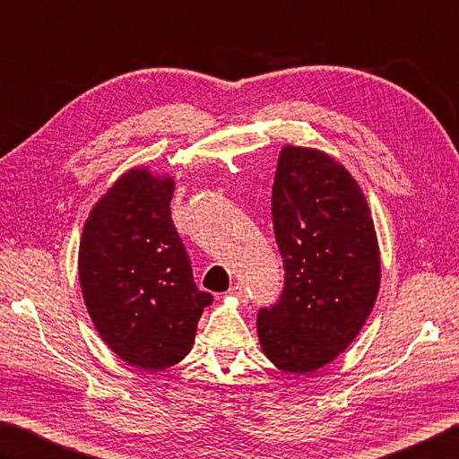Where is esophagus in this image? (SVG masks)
I'll use <instances>...</instances> for the list:
<instances>
[{
    "label": "esophagus",
    "mask_w": 459,
    "mask_h": 459,
    "mask_svg": "<svg viewBox=\"0 0 459 459\" xmlns=\"http://www.w3.org/2000/svg\"><path fill=\"white\" fill-rule=\"evenodd\" d=\"M230 296H233V298H238L239 301H244V304H246V301H247V290H246V285H241V283H236V285H231V288H230Z\"/></svg>",
    "instance_id": "obj_1"
}]
</instances>
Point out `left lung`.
Instances as JSON below:
<instances>
[{
    "label": "left lung",
    "instance_id": "8db88e82",
    "mask_svg": "<svg viewBox=\"0 0 459 459\" xmlns=\"http://www.w3.org/2000/svg\"><path fill=\"white\" fill-rule=\"evenodd\" d=\"M272 220L285 280L280 299L259 309V343L275 368L307 374L356 340L376 304L374 220L348 169L293 145L280 153Z\"/></svg>",
    "mask_w": 459,
    "mask_h": 459
}]
</instances>
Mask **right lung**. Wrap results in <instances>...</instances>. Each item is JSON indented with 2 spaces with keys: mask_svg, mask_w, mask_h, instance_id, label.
Returning a JSON list of instances; mask_svg holds the SVG:
<instances>
[{
  "mask_svg": "<svg viewBox=\"0 0 459 459\" xmlns=\"http://www.w3.org/2000/svg\"><path fill=\"white\" fill-rule=\"evenodd\" d=\"M174 179L132 169L95 204L80 241L85 306L111 350L148 371L184 359L212 293L171 220Z\"/></svg>",
  "mask_w": 459,
  "mask_h": 459,
  "instance_id": "right-lung-1",
  "label": "right lung"
}]
</instances>
